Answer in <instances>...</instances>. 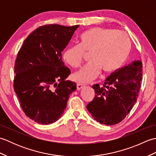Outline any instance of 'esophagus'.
<instances>
[{
  "label": "esophagus",
  "mask_w": 156,
  "mask_h": 156,
  "mask_svg": "<svg viewBox=\"0 0 156 156\" xmlns=\"http://www.w3.org/2000/svg\"><path fill=\"white\" fill-rule=\"evenodd\" d=\"M84 87V85L83 84H81V83H77V84H76V88H77V90H81V89L83 88Z\"/></svg>",
  "instance_id": "esophagus-1"
}]
</instances>
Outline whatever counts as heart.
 I'll return each instance as SVG.
<instances>
[{
    "label": "heart",
    "instance_id": "b5f03b06",
    "mask_svg": "<svg viewBox=\"0 0 156 156\" xmlns=\"http://www.w3.org/2000/svg\"><path fill=\"white\" fill-rule=\"evenodd\" d=\"M131 48V41L127 34L115 29L97 27L82 34L80 44L66 48L63 59L72 67L77 68L84 52H88L89 61L72 76L76 81L88 82L100 70L105 74L117 70L127 58Z\"/></svg>",
    "mask_w": 156,
    "mask_h": 156
}]
</instances>
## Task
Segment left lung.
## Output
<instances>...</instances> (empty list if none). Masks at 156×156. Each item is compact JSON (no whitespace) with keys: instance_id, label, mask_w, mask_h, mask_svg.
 Segmentation results:
<instances>
[{"instance_id":"1","label":"left lung","mask_w":156,"mask_h":156,"mask_svg":"<svg viewBox=\"0 0 156 156\" xmlns=\"http://www.w3.org/2000/svg\"><path fill=\"white\" fill-rule=\"evenodd\" d=\"M142 62L133 61L105 79L102 85L94 84L93 100L87 108L101 124H117L126 117L137 101L142 80Z\"/></svg>"}]
</instances>
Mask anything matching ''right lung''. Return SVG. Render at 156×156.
<instances>
[{"label":"right lung","instance_id":"right-lung-1","mask_svg":"<svg viewBox=\"0 0 156 156\" xmlns=\"http://www.w3.org/2000/svg\"><path fill=\"white\" fill-rule=\"evenodd\" d=\"M79 25L41 26L25 39L16 55L13 87L23 111L39 124L61 117L75 82L66 80L70 69L62 51Z\"/></svg>","mask_w":156,"mask_h":156}]
</instances>
